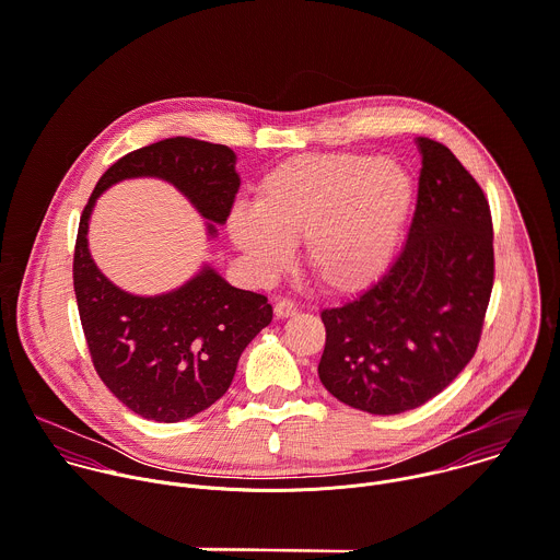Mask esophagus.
I'll return each mask as SVG.
<instances>
[{"label": "esophagus", "mask_w": 560, "mask_h": 560, "mask_svg": "<svg viewBox=\"0 0 560 560\" xmlns=\"http://www.w3.org/2000/svg\"><path fill=\"white\" fill-rule=\"evenodd\" d=\"M273 313H276L278 319H287V317L298 315V306L293 302H289V300H278L276 306H273Z\"/></svg>", "instance_id": "obj_1"}]
</instances>
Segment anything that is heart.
I'll return each instance as SVG.
<instances>
[{"label":"heart","instance_id":"1","mask_svg":"<svg viewBox=\"0 0 560 560\" xmlns=\"http://www.w3.org/2000/svg\"><path fill=\"white\" fill-rule=\"evenodd\" d=\"M413 206V179L392 158L298 155L256 186L254 206L232 210L228 230L262 280L280 273L304 238V262L332 293L370 287L389 265Z\"/></svg>","mask_w":560,"mask_h":560}]
</instances>
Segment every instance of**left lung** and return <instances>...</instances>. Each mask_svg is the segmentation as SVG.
I'll list each match as a JSON object with an SVG mask.
<instances>
[{"instance_id":"obj_1","label":"left lung","mask_w":560,"mask_h":560,"mask_svg":"<svg viewBox=\"0 0 560 560\" xmlns=\"http://www.w3.org/2000/svg\"><path fill=\"white\" fill-rule=\"evenodd\" d=\"M422 168L407 241L383 278L322 311V385L341 402L394 416L440 394L472 359L492 291L488 201L440 142L416 138Z\"/></svg>"}]
</instances>
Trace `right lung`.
<instances>
[{
	"instance_id": "add662e5",
	"label": "right lung",
	"mask_w": 560,
	"mask_h": 560,
	"mask_svg": "<svg viewBox=\"0 0 560 560\" xmlns=\"http://www.w3.org/2000/svg\"><path fill=\"white\" fill-rule=\"evenodd\" d=\"M140 177L175 186L206 221L210 238L228 221L241 177L230 147L171 138L118 160L96 184L81 217L74 291L94 368L138 416L179 422L228 392L243 350L269 326L273 308L265 295L232 287L210 265L160 295L116 287L90 254V219L105 190Z\"/></svg>"
}]
</instances>
